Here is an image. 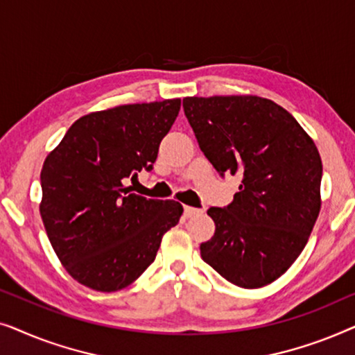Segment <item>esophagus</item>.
Returning a JSON list of instances; mask_svg holds the SVG:
<instances>
[{
    "label": "esophagus",
    "instance_id": "obj_1",
    "mask_svg": "<svg viewBox=\"0 0 355 355\" xmlns=\"http://www.w3.org/2000/svg\"><path fill=\"white\" fill-rule=\"evenodd\" d=\"M202 210H198V208H193V207H184V216L186 218H192L193 215H198Z\"/></svg>",
    "mask_w": 355,
    "mask_h": 355
}]
</instances>
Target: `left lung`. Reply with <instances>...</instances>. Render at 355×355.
Masks as SVG:
<instances>
[{
  "label": "left lung",
  "instance_id": "left-lung-1",
  "mask_svg": "<svg viewBox=\"0 0 355 355\" xmlns=\"http://www.w3.org/2000/svg\"><path fill=\"white\" fill-rule=\"evenodd\" d=\"M184 113L218 174H239L230 205L208 208L205 263L245 289L278 279L307 244L320 213L322 158L294 116L260 96H189Z\"/></svg>",
  "mask_w": 355,
  "mask_h": 355
}]
</instances>
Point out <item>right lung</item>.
Here are the masks:
<instances>
[{
	"mask_svg": "<svg viewBox=\"0 0 355 355\" xmlns=\"http://www.w3.org/2000/svg\"><path fill=\"white\" fill-rule=\"evenodd\" d=\"M181 100L124 105L82 116L43 163L40 215L58 259L87 288L114 293L153 263L182 205L129 192L152 171Z\"/></svg>",
	"mask_w": 355,
	"mask_h": 355,
	"instance_id": "1",
	"label": "right lung"
}]
</instances>
